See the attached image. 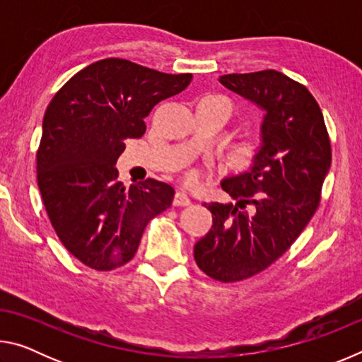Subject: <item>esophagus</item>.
Wrapping results in <instances>:
<instances>
[{
    "label": "esophagus",
    "mask_w": 362,
    "mask_h": 362,
    "mask_svg": "<svg viewBox=\"0 0 362 362\" xmlns=\"http://www.w3.org/2000/svg\"><path fill=\"white\" fill-rule=\"evenodd\" d=\"M192 204V199L188 198L187 193L177 192L174 196V206H189Z\"/></svg>",
    "instance_id": "34e87169"
}]
</instances>
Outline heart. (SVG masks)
<instances>
[{"instance_id":"obj_1","label":"heart","mask_w":362,"mask_h":362,"mask_svg":"<svg viewBox=\"0 0 362 362\" xmlns=\"http://www.w3.org/2000/svg\"><path fill=\"white\" fill-rule=\"evenodd\" d=\"M206 99H214V100H218L220 103H223V105L228 108V112H231V105H230V102L225 99V97H220V95H204ZM249 151H252L254 150V146L250 145L249 148H247ZM211 168L207 169V170H204V169H192V170H188V173L185 174V183L188 187H193V188H196V187H201L203 185V183L206 182V179L207 177L211 175Z\"/></svg>"}]
</instances>
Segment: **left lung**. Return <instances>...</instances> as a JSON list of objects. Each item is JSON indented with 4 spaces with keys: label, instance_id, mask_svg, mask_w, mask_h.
Listing matches in <instances>:
<instances>
[{
    "label": "left lung",
    "instance_id": "obj_1",
    "mask_svg": "<svg viewBox=\"0 0 362 362\" xmlns=\"http://www.w3.org/2000/svg\"><path fill=\"white\" fill-rule=\"evenodd\" d=\"M218 81L265 112L252 166L222 180L236 204H204L212 228L194 244L199 269L235 283L278 260L308 225L332 151L321 108L303 84L276 70L233 73Z\"/></svg>",
    "mask_w": 362,
    "mask_h": 362
}]
</instances>
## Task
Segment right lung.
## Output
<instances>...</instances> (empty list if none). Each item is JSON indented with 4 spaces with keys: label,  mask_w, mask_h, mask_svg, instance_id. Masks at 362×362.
<instances>
[{
    "label": "right lung",
    "mask_w": 362,
    "mask_h": 362,
    "mask_svg": "<svg viewBox=\"0 0 362 362\" xmlns=\"http://www.w3.org/2000/svg\"><path fill=\"white\" fill-rule=\"evenodd\" d=\"M192 78L103 59L71 76L47 105L36 153L38 187L59 240L86 267L126 265L145 226L173 204L168 183L146 179L126 188L115 164L124 140L145 134L151 108L182 93Z\"/></svg>",
    "instance_id": "1"
}]
</instances>
